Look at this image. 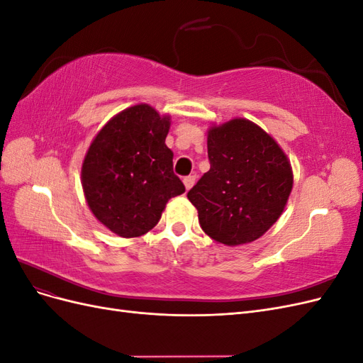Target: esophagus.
I'll list each match as a JSON object with an SVG mask.
<instances>
[{
    "instance_id": "1",
    "label": "esophagus",
    "mask_w": 363,
    "mask_h": 363,
    "mask_svg": "<svg viewBox=\"0 0 363 363\" xmlns=\"http://www.w3.org/2000/svg\"><path fill=\"white\" fill-rule=\"evenodd\" d=\"M183 183H184V188L189 191V189L192 188V186L195 184V175H188V177H184V179H183Z\"/></svg>"
}]
</instances>
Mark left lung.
Instances as JSON below:
<instances>
[{"label":"left lung","mask_w":363,"mask_h":363,"mask_svg":"<svg viewBox=\"0 0 363 363\" xmlns=\"http://www.w3.org/2000/svg\"><path fill=\"white\" fill-rule=\"evenodd\" d=\"M211 169L188 192L204 233L228 247L265 235L283 213L294 186L276 139L245 118L207 130Z\"/></svg>","instance_id":"8db88e82"}]
</instances>
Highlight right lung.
I'll return each instance as SVG.
<instances>
[{
  "mask_svg": "<svg viewBox=\"0 0 363 363\" xmlns=\"http://www.w3.org/2000/svg\"><path fill=\"white\" fill-rule=\"evenodd\" d=\"M171 116L140 103L108 119L87 148L82 164L84 199L94 216L121 238L155 227L184 184L172 171L174 152L164 144Z\"/></svg>",
  "mask_w": 363,
  "mask_h": 363,
  "instance_id": "add662e5",
  "label": "right lung"
}]
</instances>
